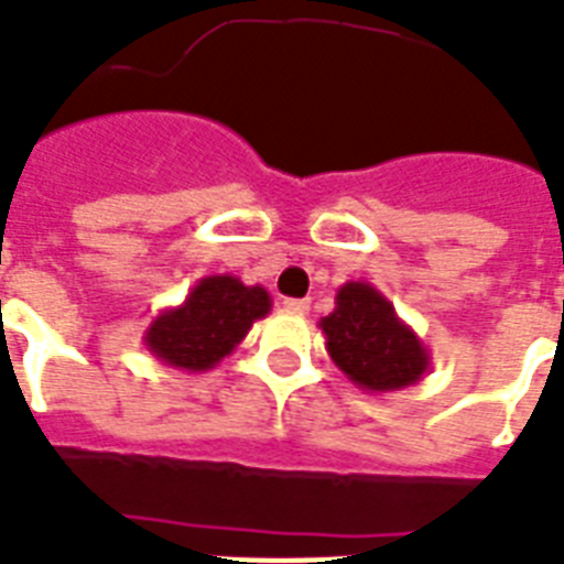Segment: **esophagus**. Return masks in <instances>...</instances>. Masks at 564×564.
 <instances>
[{"instance_id": "34e87169", "label": "esophagus", "mask_w": 564, "mask_h": 564, "mask_svg": "<svg viewBox=\"0 0 564 564\" xmlns=\"http://www.w3.org/2000/svg\"><path fill=\"white\" fill-rule=\"evenodd\" d=\"M283 307L290 310V313H299V316H304L310 310V301L307 299H283Z\"/></svg>"}]
</instances>
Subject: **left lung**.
Listing matches in <instances>:
<instances>
[{"mask_svg": "<svg viewBox=\"0 0 564 564\" xmlns=\"http://www.w3.org/2000/svg\"><path fill=\"white\" fill-rule=\"evenodd\" d=\"M336 369L371 394L398 392L430 371V351L394 313V304L366 281H348L336 307L318 322Z\"/></svg>", "mask_w": 564, "mask_h": 564, "instance_id": "left-lung-1", "label": "left lung"}]
</instances>
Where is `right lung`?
I'll list each match as a JSON object with an SVG mask.
<instances>
[{
  "instance_id": "1",
  "label": "right lung",
  "mask_w": 564,
  "mask_h": 564,
  "mask_svg": "<svg viewBox=\"0 0 564 564\" xmlns=\"http://www.w3.org/2000/svg\"><path fill=\"white\" fill-rule=\"evenodd\" d=\"M272 299L234 274H207L178 307L161 310L145 327L143 345L161 362L189 375L210 371L237 348L257 318L269 316Z\"/></svg>"
}]
</instances>
